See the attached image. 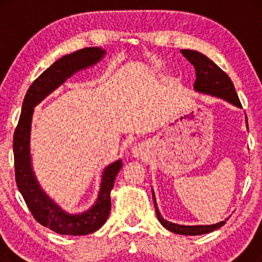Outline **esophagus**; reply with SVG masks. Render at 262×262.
I'll list each match as a JSON object with an SVG mask.
<instances>
[{"label":"esophagus","mask_w":262,"mask_h":262,"mask_svg":"<svg viewBox=\"0 0 262 262\" xmlns=\"http://www.w3.org/2000/svg\"><path fill=\"white\" fill-rule=\"evenodd\" d=\"M132 154H134V157H136V159H142L143 157V148H141V146L137 145L135 146L134 149H132Z\"/></svg>","instance_id":"34e87169"}]
</instances>
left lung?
<instances>
[{
    "label": "left lung",
    "mask_w": 262,
    "mask_h": 262,
    "mask_svg": "<svg viewBox=\"0 0 262 262\" xmlns=\"http://www.w3.org/2000/svg\"><path fill=\"white\" fill-rule=\"evenodd\" d=\"M189 63L193 64V67L195 68V82L193 88L195 92L202 93V94L216 96V98L223 99L225 101H228L231 105H234L238 108H242L241 102L237 94H236L234 83H232L230 77L221 69L220 67L216 66L212 60L207 58L205 55L200 53L194 50H181L180 51ZM246 126L248 128V120H247L246 116ZM152 193V199L154 204H155V210L157 214V220L160 221V223L163 225L164 228L171 232L179 235H189V236H195V235H203L211 232L216 229L223 227L229 218H225L224 221L220 222L216 224H210V225H181L177 223H171L161 216L160 210L157 209V203L155 198V193L151 189Z\"/></svg>",
    "instance_id": "obj_1"
}]
</instances>
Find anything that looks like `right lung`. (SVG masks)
Returning <instances> with one entry per match:
<instances>
[{
  "mask_svg": "<svg viewBox=\"0 0 262 262\" xmlns=\"http://www.w3.org/2000/svg\"><path fill=\"white\" fill-rule=\"evenodd\" d=\"M105 55L106 51L101 48H85L63 56L50 66L28 88L14 132L13 151L17 188L37 222L60 235H88L105 224L111 211V191L123 163L121 160H117L103 169L98 198L91 209L81 213L67 212L46 194L34 174L30 148L32 117L34 107L46 96L74 74L98 64Z\"/></svg>",
  "mask_w": 262,
  "mask_h": 262,
  "instance_id": "right-lung-1",
  "label": "right lung"
}]
</instances>
